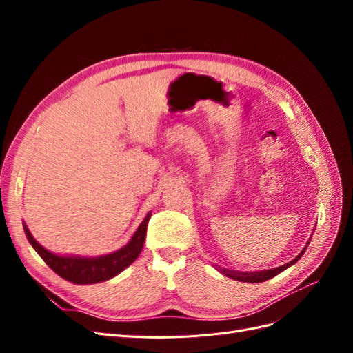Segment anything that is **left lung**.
<instances>
[{
    "label": "left lung",
    "instance_id": "left-lung-1",
    "mask_svg": "<svg viewBox=\"0 0 353 353\" xmlns=\"http://www.w3.org/2000/svg\"><path fill=\"white\" fill-rule=\"evenodd\" d=\"M309 241H311V239L307 240V243H306V245L303 248V250L299 253L296 258L293 259V261H290V262H287V263H284V265H281V266H279V268H274V270H266V271H259V272H239V271H230V270H223L222 271V274H225L227 276H230V279H232V280H237V281H243V283H262V281H266V280H271L272 276H275V275H279L280 272H283L284 270H287L288 266H292V265H294L299 259L302 258V254L305 253V250H306V248H307V244H309Z\"/></svg>",
    "mask_w": 353,
    "mask_h": 353
}]
</instances>
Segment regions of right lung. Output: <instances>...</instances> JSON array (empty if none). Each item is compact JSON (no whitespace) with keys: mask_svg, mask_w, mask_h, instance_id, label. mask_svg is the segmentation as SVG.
Returning <instances> with one entry per match:
<instances>
[{"mask_svg":"<svg viewBox=\"0 0 353 353\" xmlns=\"http://www.w3.org/2000/svg\"><path fill=\"white\" fill-rule=\"evenodd\" d=\"M152 218V212L147 213L144 221L137 228L131 240L128 241L122 249L112 252L109 254L95 256V258H82V256H59L47 250L34 239L26 223H23L25 234L32 248L41 256L50 268L73 284H95L101 281H108L117 274H121L128 268L141 253L147 223Z\"/></svg>","mask_w":353,"mask_h":353,"instance_id":"add662e5","label":"right lung"}]
</instances>
